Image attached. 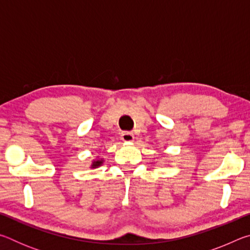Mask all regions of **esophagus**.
I'll use <instances>...</instances> for the list:
<instances>
[{"instance_id": "1", "label": "esophagus", "mask_w": 250, "mask_h": 250, "mask_svg": "<svg viewBox=\"0 0 250 250\" xmlns=\"http://www.w3.org/2000/svg\"><path fill=\"white\" fill-rule=\"evenodd\" d=\"M133 134L132 132H129V131H124V132L121 133V140L125 141V142H131L133 141Z\"/></svg>"}]
</instances>
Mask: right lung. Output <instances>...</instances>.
<instances>
[{
  "label": "right lung",
  "mask_w": 250,
  "mask_h": 250,
  "mask_svg": "<svg viewBox=\"0 0 250 250\" xmlns=\"http://www.w3.org/2000/svg\"><path fill=\"white\" fill-rule=\"evenodd\" d=\"M101 163H103V162H101V161H96V162H94V164H92V167H98V166H100Z\"/></svg>",
  "instance_id": "1"
}]
</instances>
